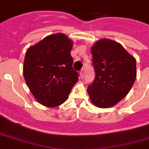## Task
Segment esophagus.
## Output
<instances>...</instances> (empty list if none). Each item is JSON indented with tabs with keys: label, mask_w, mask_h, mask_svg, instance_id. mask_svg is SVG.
I'll use <instances>...</instances> for the list:
<instances>
[{
	"label": "esophagus",
	"mask_w": 149,
	"mask_h": 149,
	"mask_svg": "<svg viewBox=\"0 0 149 149\" xmlns=\"http://www.w3.org/2000/svg\"><path fill=\"white\" fill-rule=\"evenodd\" d=\"M80 77L81 79H83V77H84V69L81 70V71H80Z\"/></svg>",
	"instance_id": "1"
}]
</instances>
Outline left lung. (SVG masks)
<instances>
[{"label":"left lung","mask_w":149,"mask_h":149,"mask_svg":"<svg viewBox=\"0 0 149 149\" xmlns=\"http://www.w3.org/2000/svg\"><path fill=\"white\" fill-rule=\"evenodd\" d=\"M95 79L88 87L91 102L112 107L126 96L136 77V59L120 44L103 38L91 47Z\"/></svg>","instance_id":"left-lung-1"}]
</instances>
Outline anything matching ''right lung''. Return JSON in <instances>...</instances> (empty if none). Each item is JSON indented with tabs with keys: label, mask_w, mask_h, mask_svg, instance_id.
<instances>
[{
	"label": "right lung",
	"mask_w": 149,
	"mask_h": 149,
	"mask_svg": "<svg viewBox=\"0 0 149 149\" xmlns=\"http://www.w3.org/2000/svg\"><path fill=\"white\" fill-rule=\"evenodd\" d=\"M73 41L63 33L50 35L28 48L24 76L36 100L47 107L65 102L79 73L73 68Z\"/></svg>",
	"instance_id": "right-lung-1"
}]
</instances>
